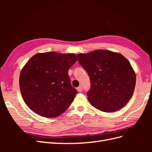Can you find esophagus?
Wrapping results in <instances>:
<instances>
[{
  "label": "esophagus",
  "mask_w": 152,
  "mask_h": 152,
  "mask_svg": "<svg viewBox=\"0 0 152 152\" xmlns=\"http://www.w3.org/2000/svg\"><path fill=\"white\" fill-rule=\"evenodd\" d=\"M77 91H79V92H82V87L81 86H79V87H77Z\"/></svg>",
  "instance_id": "obj_1"
}]
</instances>
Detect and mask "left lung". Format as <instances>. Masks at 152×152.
Listing matches in <instances>:
<instances>
[{
    "label": "left lung",
    "mask_w": 152,
    "mask_h": 152,
    "mask_svg": "<svg viewBox=\"0 0 152 152\" xmlns=\"http://www.w3.org/2000/svg\"><path fill=\"white\" fill-rule=\"evenodd\" d=\"M77 57L89 75L91 88L87 95L94 108L111 112L129 102L134 91L136 74L125 57L106 50L79 54Z\"/></svg>",
    "instance_id": "8db88e82"
}]
</instances>
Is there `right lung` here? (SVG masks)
Wrapping results in <instances>:
<instances>
[{"label":"right lung","instance_id":"obj_1","mask_svg":"<svg viewBox=\"0 0 152 152\" xmlns=\"http://www.w3.org/2000/svg\"><path fill=\"white\" fill-rule=\"evenodd\" d=\"M74 54L48 52L37 54L23 68L20 76L22 97L40 115H60L71 105L77 91L68 71L77 61Z\"/></svg>","mask_w":152,"mask_h":152}]
</instances>
